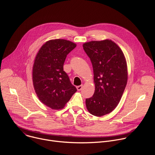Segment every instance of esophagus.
<instances>
[{
	"mask_svg": "<svg viewBox=\"0 0 155 155\" xmlns=\"http://www.w3.org/2000/svg\"><path fill=\"white\" fill-rule=\"evenodd\" d=\"M82 88H83V85H80V86H77V90H78V91H80V90H82Z\"/></svg>",
	"mask_w": 155,
	"mask_h": 155,
	"instance_id": "obj_1",
	"label": "esophagus"
}]
</instances>
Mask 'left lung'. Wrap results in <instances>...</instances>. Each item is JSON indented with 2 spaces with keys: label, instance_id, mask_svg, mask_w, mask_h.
<instances>
[{
  "label": "left lung",
  "instance_id": "8db88e82",
  "mask_svg": "<svg viewBox=\"0 0 155 155\" xmlns=\"http://www.w3.org/2000/svg\"><path fill=\"white\" fill-rule=\"evenodd\" d=\"M83 47L92 63L95 84L94 93L86 99V106L91 115L102 117L112 112L121 100L127 81L126 60L111 40L86 42Z\"/></svg>",
  "mask_w": 155,
  "mask_h": 155
}]
</instances>
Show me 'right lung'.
Returning a JSON list of instances; mask_svg holds the SVG:
<instances>
[{"label":"right lung","mask_w":155,"mask_h":155,"mask_svg":"<svg viewBox=\"0 0 155 155\" xmlns=\"http://www.w3.org/2000/svg\"><path fill=\"white\" fill-rule=\"evenodd\" d=\"M76 46L65 39L50 40L35 56L32 68L34 90L40 102L51 109L63 108L77 91L63 69L66 56Z\"/></svg>","instance_id":"obj_1"}]
</instances>
